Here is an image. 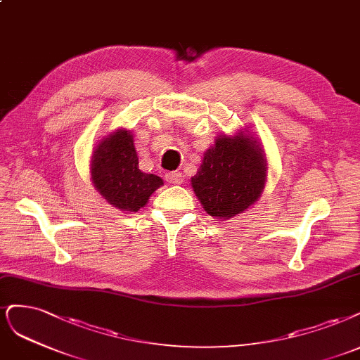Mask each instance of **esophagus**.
<instances>
[{"mask_svg": "<svg viewBox=\"0 0 360 360\" xmlns=\"http://www.w3.org/2000/svg\"><path fill=\"white\" fill-rule=\"evenodd\" d=\"M165 179L171 184H181L183 183V174H181V172H177V171L168 172V174L165 176Z\"/></svg>", "mask_w": 360, "mask_h": 360, "instance_id": "1", "label": "esophagus"}]
</instances>
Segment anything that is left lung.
I'll return each mask as SVG.
<instances>
[{
	"mask_svg": "<svg viewBox=\"0 0 360 360\" xmlns=\"http://www.w3.org/2000/svg\"><path fill=\"white\" fill-rule=\"evenodd\" d=\"M192 188L205 212L216 219L243 213L260 198L266 181L264 148L253 135H219L204 153Z\"/></svg>",
	"mask_w": 360,
	"mask_h": 360,
	"instance_id": "left-lung-1",
	"label": "left lung"
}]
</instances>
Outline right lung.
<instances>
[{"label":"right lung","mask_w":360,"mask_h":360,"mask_svg":"<svg viewBox=\"0 0 360 360\" xmlns=\"http://www.w3.org/2000/svg\"><path fill=\"white\" fill-rule=\"evenodd\" d=\"M92 183L107 202L122 212H139L164 184L155 174L139 168L132 132L117 129L95 147L91 159Z\"/></svg>","instance_id":"add662e5"}]
</instances>
